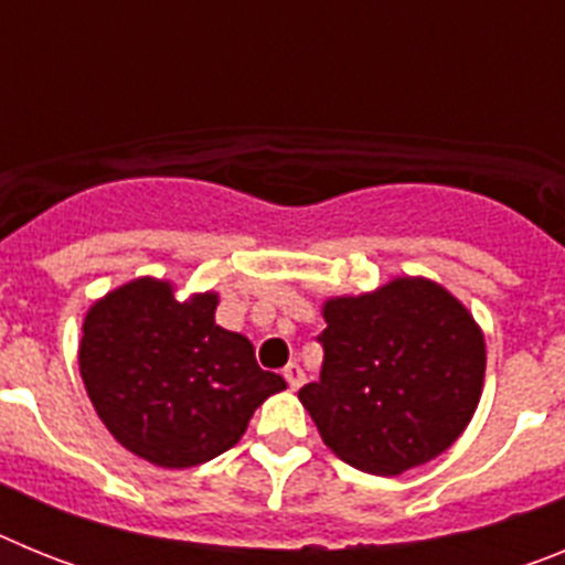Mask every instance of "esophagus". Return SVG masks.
<instances>
[{
  "mask_svg": "<svg viewBox=\"0 0 565 565\" xmlns=\"http://www.w3.org/2000/svg\"><path fill=\"white\" fill-rule=\"evenodd\" d=\"M282 376H286V382L291 391H299V387H302V382H306V373H302V367H299L297 362L288 364L286 371H282Z\"/></svg>",
  "mask_w": 565,
  "mask_h": 565,
  "instance_id": "1",
  "label": "esophagus"
}]
</instances>
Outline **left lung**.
Returning a JSON list of instances; mask_svg holds the SVG:
<instances>
[{"instance_id": "left-lung-1", "label": "left lung", "mask_w": 565, "mask_h": 565, "mask_svg": "<svg viewBox=\"0 0 565 565\" xmlns=\"http://www.w3.org/2000/svg\"><path fill=\"white\" fill-rule=\"evenodd\" d=\"M319 382L299 391L322 441L351 467L402 476L452 447L481 402L487 348L472 313L433 279L333 297Z\"/></svg>"}]
</instances>
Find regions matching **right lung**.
<instances>
[{
    "label": "right lung",
    "mask_w": 565,
    "mask_h": 565,
    "mask_svg": "<svg viewBox=\"0 0 565 565\" xmlns=\"http://www.w3.org/2000/svg\"><path fill=\"white\" fill-rule=\"evenodd\" d=\"M214 291L174 299L172 282L141 277L84 317L89 402L115 441L154 467H198L232 450L259 404L286 391L243 333L214 322Z\"/></svg>",
    "instance_id": "obj_1"
}]
</instances>
